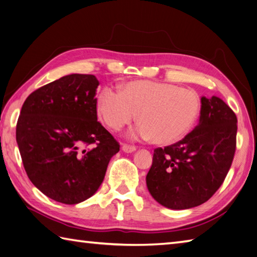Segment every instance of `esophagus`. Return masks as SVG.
I'll use <instances>...</instances> for the list:
<instances>
[{
	"mask_svg": "<svg viewBox=\"0 0 257 257\" xmlns=\"http://www.w3.org/2000/svg\"><path fill=\"white\" fill-rule=\"evenodd\" d=\"M136 147H134V146H128V145H123L122 146V152H124V153H134V152H136Z\"/></svg>",
	"mask_w": 257,
	"mask_h": 257,
	"instance_id": "esophagus-1",
	"label": "esophagus"
}]
</instances>
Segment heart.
Instances as JSON below:
<instances>
[{
    "instance_id": "heart-1",
    "label": "heart",
    "mask_w": 257,
    "mask_h": 257,
    "mask_svg": "<svg viewBox=\"0 0 257 257\" xmlns=\"http://www.w3.org/2000/svg\"><path fill=\"white\" fill-rule=\"evenodd\" d=\"M97 109L113 130L129 124L138 113L140 123L133 136L173 144L187 134L200 111L199 95L176 84L138 80L125 83L121 91L104 87L97 98Z\"/></svg>"
}]
</instances>
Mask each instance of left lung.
Wrapping results in <instances>:
<instances>
[{"label":"left lung","instance_id":"1","mask_svg":"<svg viewBox=\"0 0 257 257\" xmlns=\"http://www.w3.org/2000/svg\"><path fill=\"white\" fill-rule=\"evenodd\" d=\"M199 122L174 145L157 148L146 184L156 202L170 209L204 204L227 175L236 149L237 118L222 99H200Z\"/></svg>","mask_w":257,"mask_h":257}]
</instances>
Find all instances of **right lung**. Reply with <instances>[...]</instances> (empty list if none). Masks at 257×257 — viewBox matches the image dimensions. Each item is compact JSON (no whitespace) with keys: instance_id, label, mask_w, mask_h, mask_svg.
<instances>
[{"instance_id":"1","label":"right lung","mask_w":257,"mask_h":257,"mask_svg":"<svg viewBox=\"0 0 257 257\" xmlns=\"http://www.w3.org/2000/svg\"><path fill=\"white\" fill-rule=\"evenodd\" d=\"M98 85L92 74H69L35 90L22 105L17 143L24 169L55 202L74 205L91 197L119 152L117 140L98 121Z\"/></svg>"}]
</instances>
